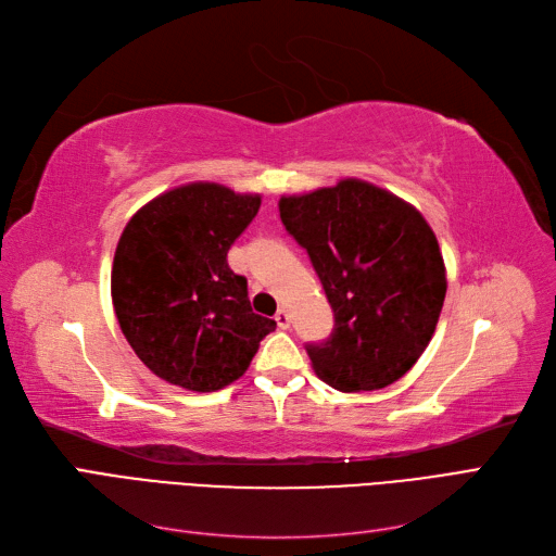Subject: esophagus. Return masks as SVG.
<instances>
[{"instance_id": "1", "label": "esophagus", "mask_w": 556, "mask_h": 556, "mask_svg": "<svg viewBox=\"0 0 556 556\" xmlns=\"http://www.w3.org/2000/svg\"><path fill=\"white\" fill-rule=\"evenodd\" d=\"M276 323H278L280 329H288V327H290V313L285 311V308H280V311L276 313Z\"/></svg>"}]
</instances>
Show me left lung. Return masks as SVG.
Instances as JSON below:
<instances>
[{"instance_id": "8db88e82", "label": "left lung", "mask_w": 556, "mask_h": 556, "mask_svg": "<svg viewBox=\"0 0 556 556\" xmlns=\"http://www.w3.org/2000/svg\"><path fill=\"white\" fill-rule=\"evenodd\" d=\"M278 208L333 311L329 339L306 345L317 378L341 392H374L406 376L431 341L447 290L422 213L357 178L280 197Z\"/></svg>"}]
</instances>
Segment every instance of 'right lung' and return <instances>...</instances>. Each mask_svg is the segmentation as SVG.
Returning a JSON list of instances; mask_svg holds the SVG:
<instances>
[{"label": "right lung", "mask_w": 556, "mask_h": 556, "mask_svg": "<svg viewBox=\"0 0 556 556\" xmlns=\"http://www.w3.org/2000/svg\"><path fill=\"white\" fill-rule=\"evenodd\" d=\"M260 204V194L190 182L131 215L111 296L127 343L157 378L190 392L223 390L276 329V319L252 313L248 280L227 264Z\"/></svg>", "instance_id": "add662e5"}]
</instances>
